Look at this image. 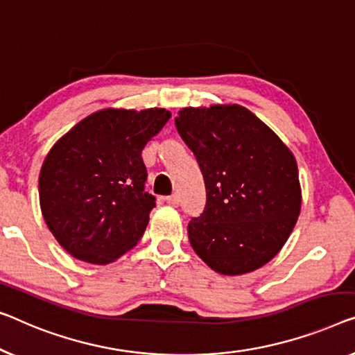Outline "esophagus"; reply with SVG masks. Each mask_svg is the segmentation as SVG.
Masks as SVG:
<instances>
[{"instance_id":"obj_1","label":"esophagus","mask_w":355,"mask_h":355,"mask_svg":"<svg viewBox=\"0 0 355 355\" xmlns=\"http://www.w3.org/2000/svg\"><path fill=\"white\" fill-rule=\"evenodd\" d=\"M166 202H167L168 205H172V207H178L180 199H178V196H177V194H172V196H167V198H166Z\"/></svg>"}]
</instances>
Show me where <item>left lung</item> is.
<instances>
[{
	"instance_id": "1",
	"label": "left lung",
	"mask_w": 355,
	"mask_h": 355,
	"mask_svg": "<svg viewBox=\"0 0 355 355\" xmlns=\"http://www.w3.org/2000/svg\"><path fill=\"white\" fill-rule=\"evenodd\" d=\"M180 137L205 183V207L188 223L194 252L225 276L261 268L277 255L301 209L298 167L282 140L239 105L183 108Z\"/></svg>"
}]
</instances>
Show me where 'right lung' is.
<instances>
[{
	"mask_svg": "<svg viewBox=\"0 0 355 355\" xmlns=\"http://www.w3.org/2000/svg\"><path fill=\"white\" fill-rule=\"evenodd\" d=\"M171 118L164 108L97 111L51 148L40 172L47 228L81 261L118 260L144 236L156 198L141 151Z\"/></svg>",
	"mask_w": 355,
	"mask_h": 355,
	"instance_id": "1",
	"label": "right lung"
}]
</instances>
